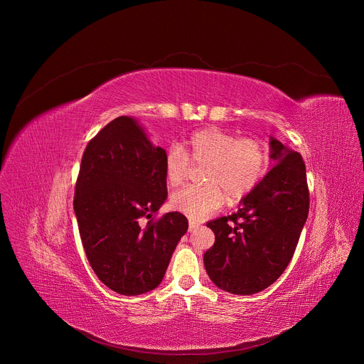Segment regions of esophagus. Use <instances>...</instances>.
<instances>
[{"instance_id":"1","label":"esophagus","mask_w":364,"mask_h":364,"mask_svg":"<svg viewBox=\"0 0 364 364\" xmlns=\"http://www.w3.org/2000/svg\"><path fill=\"white\" fill-rule=\"evenodd\" d=\"M188 226H190V232H193L201 226V222H198L196 219H188Z\"/></svg>"}]
</instances>
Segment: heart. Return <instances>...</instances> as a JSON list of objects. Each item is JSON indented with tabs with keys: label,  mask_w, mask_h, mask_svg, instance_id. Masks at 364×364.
I'll list each match as a JSON object with an SVG mask.
<instances>
[{
	"label": "heart",
	"mask_w": 364,
	"mask_h": 364,
	"mask_svg": "<svg viewBox=\"0 0 364 364\" xmlns=\"http://www.w3.org/2000/svg\"><path fill=\"white\" fill-rule=\"evenodd\" d=\"M186 149L171 145L164 155L167 183L177 187L184 183L194 163H204L200 184L187 186L173 193L171 207L191 218L216 212L228 201L236 203L249 196L264 180L269 168V149L256 136L237 138L218 127L193 132Z\"/></svg>",
	"instance_id": "b5f03b06"
}]
</instances>
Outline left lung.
<instances>
[{"mask_svg":"<svg viewBox=\"0 0 364 364\" xmlns=\"http://www.w3.org/2000/svg\"><path fill=\"white\" fill-rule=\"evenodd\" d=\"M274 167L242 200L240 209L207 223L215 245L204 267L220 289L252 295L272 285L287 269L309 209L301 154L271 138Z\"/></svg>","mask_w":364,"mask_h":364,"instance_id":"left-lung-1","label":"left lung"}]
</instances>
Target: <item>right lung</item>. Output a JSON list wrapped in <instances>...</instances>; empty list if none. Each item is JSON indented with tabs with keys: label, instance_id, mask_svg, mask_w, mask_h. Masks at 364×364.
<instances>
[{
	"label": "right lung",
	"instance_id": "1",
	"mask_svg": "<svg viewBox=\"0 0 364 364\" xmlns=\"http://www.w3.org/2000/svg\"><path fill=\"white\" fill-rule=\"evenodd\" d=\"M161 146L135 119L119 117L86 145L73 209L96 277L122 295L157 288L188 229L178 212L155 218L167 198Z\"/></svg>",
	"mask_w": 364,
	"mask_h": 364
}]
</instances>
